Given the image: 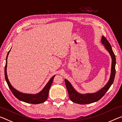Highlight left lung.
<instances>
[{
    "label": "left lung",
    "instance_id": "8db88e82",
    "mask_svg": "<svg viewBox=\"0 0 122 122\" xmlns=\"http://www.w3.org/2000/svg\"><path fill=\"white\" fill-rule=\"evenodd\" d=\"M102 43L104 45L106 49L109 51L111 57L112 58V64H111V71L110 78L106 85L100 90L99 91L94 93H87V94H80L75 91V89L71 85V84L66 79H65V81L66 86L67 90L68 91L69 97L70 99L75 103L79 104H87L94 103L97 102L105 95L106 92L107 91L112 85L114 81L116 73V57L112 49L111 46L108 41L104 36L102 38Z\"/></svg>",
    "mask_w": 122,
    "mask_h": 122
}]
</instances>
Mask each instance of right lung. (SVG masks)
I'll use <instances>...</instances> for the list:
<instances>
[{"instance_id": "right-lung-1", "label": "right lung", "mask_w": 122, "mask_h": 122, "mask_svg": "<svg viewBox=\"0 0 122 122\" xmlns=\"http://www.w3.org/2000/svg\"><path fill=\"white\" fill-rule=\"evenodd\" d=\"M10 51V50L8 52L7 54L6 59V65L5 66V78L6 81L7 85H8L10 89L11 92L13 93L17 99H19L20 101L25 102L27 103H30L32 104H38L40 103H42L46 101L47 99L48 94H49V89L51 88V85L52 84V82L53 81L55 75L52 77V78L50 79V80L48 81L47 85L45 86V87L43 88L41 91L40 92L38 93L35 94H26V93H21L19 92L18 91L16 90V89L14 88L11 85L10 82L8 78H7V73H6V68H7V59L8 57L9 52Z\"/></svg>"}]
</instances>
